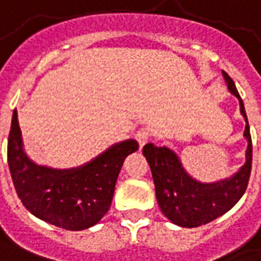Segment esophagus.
Masks as SVG:
<instances>
[{
  "instance_id": "34e87169",
  "label": "esophagus",
  "mask_w": 261,
  "mask_h": 261,
  "mask_svg": "<svg viewBox=\"0 0 261 261\" xmlns=\"http://www.w3.org/2000/svg\"><path fill=\"white\" fill-rule=\"evenodd\" d=\"M149 137H150V133L148 128H142V130L137 131L136 134V140L138 141V144H140V148L145 145L146 142L149 141Z\"/></svg>"
}]
</instances>
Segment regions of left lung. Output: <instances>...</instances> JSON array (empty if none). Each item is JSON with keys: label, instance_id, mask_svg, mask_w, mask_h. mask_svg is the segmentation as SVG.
<instances>
[{"label": "left lung", "instance_id": "obj_1", "mask_svg": "<svg viewBox=\"0 0 261 261\" xmlns=\"http://www.w3.org/2000/svg\"><path fill=\"white\" fill-rule=\"evenodd\" d=\"M228 91L238 98L239 111L244 116V137L248 141L245 165L228 178L216 182H200L187 173L181 160L169 146L146 144L142 153L148 160L155 182L156 199L160 210L175 225L194 228L219 219L238 203L248 187L252 169V138L244 102L232 79L223 70Z\"/></svg>", "mask_w": 261, "mask_h": 261}]
</instances>
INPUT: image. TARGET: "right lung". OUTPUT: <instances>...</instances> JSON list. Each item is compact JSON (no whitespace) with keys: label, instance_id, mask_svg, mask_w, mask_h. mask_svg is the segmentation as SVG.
<instances>
[{"label":"right lung","instance_id":"add662e5","mask_svg":"<svg viewBox=\"0 0 261 261\" xmlns=\"http://www.w3.org/2000/svg\"><path fill=\"white\" fill-rule=\"evenodd\" d=\"M137 149L136 140H125L79 167L37 165L24 150L15 109L8 138V165L17 196L30 213L59 228L82 231L108 213L123 162Z\"/></svg>","mask_w":261,"mask_h":261}]
</instances>
